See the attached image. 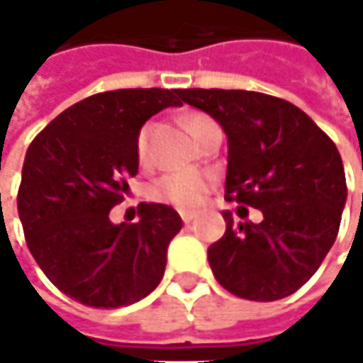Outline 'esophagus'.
<instances>
[{
  "label": "esophagus",
  "mask_w": 363,
  "mask_h": 363,
  "mask_svg": "<svg viewBox=\"0 0 363 363\" xmlns=\"http://www.w3.org/2000/svg\"><path fill=\"white\" fill-rule=\"evenodd\" d=\"M181 218L184 224H191V222L195 220V214H193V212H181Z\"/></svg>",
  "instance_id": "obj_1"
}]
</instances>
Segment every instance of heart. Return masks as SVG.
Segmentation results:
<instances>
[{"label": "heart", "instance_id": "heart-1", "mask_svg": "<svg viewBox=\"0 0 363 363\" xmlns=\"http://www.w3.org/2000/svg\"><path fill=\"white\" fill-rule=\"evenodd\" d=\"M201 120H206V116L191 114L186 116V128L193 130ZM137 157L141 162L147 160V128H143L139 133L137 139ZM212 181L210 177L201 174V172H179V174H166L162 179L153 182L151 186V197L160 203H168L174 206L179 210H195L199 208L208 193H210Z\"/></svg>", "mask_w": 363, "mask_h": 363}]
</instances>
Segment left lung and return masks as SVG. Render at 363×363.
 Instances as JSON below:
<instances>
[{"label": "left lung", "instance_id": "left-lung-1", "mask_svg": "<svg viewBox=\"0 0 363 363\" xmlns=\"http://www.w3.org/2000/svg\"><path fill=\"white\" fill-rule=\"evenodd\" d=\"M228 139L224 197L262 212L233 222L208 249L216 280L237 297L277 301L301 289L330 251L347 201L337 145L297 106L255 91L181 89ZM239 210H245L243 206Z\"/></svg>", "mask_w": 363, "mask_h": 363}]
</instances>
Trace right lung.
Returning <instances> with one entry per match:
<instances>
[{
    "label": "right lung",
    "mask_w": 363,
    "mask_h": 363,
    "mask_svg": "<svg viewBox=\"0 0 363 363\" xmlns=\"http://www.w3.org/2000/svg\"><path fill=\"white\" fill-rule=\"evenodd\" d=\"M182 106L181 89H118L64 110L26 151L18 216L45 277L91 308L141 301L160 284L181 216L143 203L139 222L114 224L110 210L139 172L137 139L151 116Z\"/></svg>",
    "instance_id": "add662e5"
}]
</instances>
